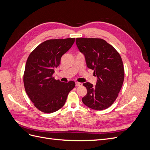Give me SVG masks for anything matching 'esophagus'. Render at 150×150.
<instances>
[{
	"label": "esophagus",
	"mask_w": 150,
	"mask_h": 150,
	"mask_svg": "<svg viewBox=\"0 0 150 150\" xmlns=\"http://www.w3.org/2000/svg\"><path fill=\"white\" fill-rule=\"evenodd\" d=\"M82 85H83V84L81 83H78V82L76 83V86H77V87H78V86H81Z\"/></svg>",
	"instance_id": "34e87169"
}]
</instances>
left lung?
<instances>
[{
	"instance_id": "obj_1",
	"label": "left lung",
	"mask_w": 150,
	"mask_h": 150,
	"mask_svg": "<svg viewBox=\"0 0 150 150\" xmlns=\"http://www.w3.org/2000/svg\"><path fill=\"white\" fill-rule=\"evenodd\" d=\"M86 65L97 76L96 84L83 86L87 94L82 98L86 106L95 110H105L115 101L123 83L124 67L120 54L106 40L98 38H76Z\"/></svg>"
}]
</instances>
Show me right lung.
I'll return each instance as SVG.
<instances>
[{
  "instance_id": "right-lung-1",
  "label": "right lung",
  "mask_w": 150,
  "mask_h": 150,
  "mask_svg": "<svg viewBox=\"0 0 150 150\" xmlns=\"http://www.w3.org/2000/svg\"><path fill=\"white\" fill-rule=\"evenodd\" d=\"M75 38L50 39L39 44L26 62L24 84L34 105L45 113H52L64 105L67 95L75 83L61 82L52 77L63 54L69 51Z\"/></svg>"
}]
</instances>
